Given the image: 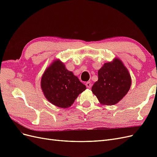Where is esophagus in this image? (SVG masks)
Masks as SVG:
<instances>
[{
    "mask_svg": "<svg viewBox=\"0 0 157 157\" xmlns=\"http://www.w3.org/2000/svg\"><path fill=\"white\" fill-rule=\"evenodd\" d=\"M86 86L88 88H90L92 86V84L90 82H86Z\"/></svg>",
    "mask_w": 157,
    "mask_h": 157,
    "instance_id": "34e87169",
    "label": "esophagus"
}]
</instances>
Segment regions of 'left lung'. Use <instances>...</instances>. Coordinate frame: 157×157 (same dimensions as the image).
<instances>
[{
  "label": "left lung",
  "instance_id": "left-lung-1",
  "mask_svg": "<svg viewBox=\"0 0 157 157\" xmlns=\"http://www.w3.org/2000/svg\"><path fill=\"white\" fill-rule=\"evenodd\" d=\"M128 71L118 59L105 63L98 71V80L92 91L104 105H115L128 93L131 86Z\"/></svg>",
  "mask_w": 157,
  "mask_h": 157
}]
</instances>
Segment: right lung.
I'll return each mask as SVG.
<instances>
[{"instance_id": "right-lung-1", "label": "right lung", "mask_w": 157, "mask_h": 157, "mask_svg": "<svg viewBox=\"0 0 157 157\" xmlns=\"http://www.w3.org/2000/svg\"><path fill=\"white\" fill-rule=\"evenodd\" d=\"M41 88L46 99L61 108L70 107L78 95L86 89L59 60L54 61L46 69L42 77Z\"/></svg>"}]
</instances>
